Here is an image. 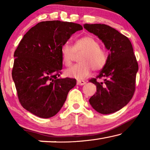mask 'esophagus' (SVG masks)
Returning <instances> with one entry per match:
<instances>
[{
  "label": "esophagus",
  "instance_id": "1",
  "mask_svg": "<svg viewBox=\"0 0 150 150\" xmlns=\"http://www.w3.org/2000/svg\"><path fill=\"white\" fill-rule=\"evenodd\" d=\"M86 83L85 81H81V80H79V81H77V85H85Z\"/></svg>",
  "mask_w": 150,
  "mask_h": 150
}]
</instances>
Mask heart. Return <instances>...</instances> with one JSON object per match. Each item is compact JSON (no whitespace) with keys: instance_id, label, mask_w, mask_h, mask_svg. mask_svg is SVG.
Listing matches in <instances>:
<instances>
[{"instance_id":"1","label":"heart","mask_w":150,"mask_h":150,"mask_svg":"<svg viewBox=\"0 0 150 150\" xmlns=\"http://www.w3.org/2000/svg\"><path fill=\"white\" fill-rule=\"evenodd\" d=\"M79 57L77 63L65 71L67 77L83 80L89 77L92 69L99 71L103 69L107 62L105 50L100 47V43L93 37L87 35L77 39L73 46L65 44L61 48V61L63 65L68 67L71 64L76 54Z\"/></svg>"}]
</instances>
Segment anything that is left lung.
<instances>
[{
	"mask_svg": "<svg viewBox=\"0 0 150 150\" xmlns=\"http://www.w3.org/2000/svg\"><path fill=\"white\" fill-rule=\"evenodd\" d=\"M84 28L98 36L110 51L105 66L89 81L97 87L89 103L100 113H112L126 106L135 91L139 66L132 46L127 37L106 24H85ZM101 78L104 81L98 82Z\"/></svg>",
	"mask_w": 150,
	"mask_h": 150,
	"instance_id": "obj_1",
	"label": "left lung"
}]
</instances>
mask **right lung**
Returning a JSON list of instances; mask_svg holds the SVG:
<instances>
[{
    "label": "right lung",
    "mask_w": 150,
    "mask_h": 150,
    "mask_svg": "<svg viewBox=\"0 0 150 150\" xmlns=\"http://www.w3.org/2000/svg\"><path fill=\"white\" fill-rule=\"evenodd\" d=\"M81 24L59 20L39 22L20 41L14 52L12 78L22 107L41 118L54 116L66 100L74 79H60L61 48Z\"/></svg>",
    "instance_id": "add662e5"
}]
</instances>
